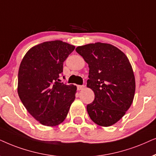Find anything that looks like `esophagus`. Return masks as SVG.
<instances>
[{"mask_svg":"<svg viewBox=\"0 0 156 156\" xmlns=\"http://www.w3.org/2000/svg\"><path fill=\"white\" fill-rule=\"evenodd\" d=\"M85 88V86H80V85H78L77 86V88H78V90H82V89H83Z\"/></svg>","mask_w":156,"mask_h":156,"instance_id":"esophagus-1","label":"esophagus"}]
</instances>
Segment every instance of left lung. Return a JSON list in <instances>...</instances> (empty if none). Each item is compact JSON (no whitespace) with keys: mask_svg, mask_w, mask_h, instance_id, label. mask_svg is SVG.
Listing matches in <instances>:
<instances>
[{"mask_svg":"<svg viewBox=\"0 0 156 156\" xmlns=\"http://www.w3.org/2000/svg\"><path fill=\"white\" fill-rule=\"evenodd\" d=\"M76 51L88 64L87 87L95 94L94 101L87 105L90 119L103 127L113 125L125 115L134 98L136 81L129 60L108 43H90Z\"/></svg>","mask_w":156,"mask_h":156,"instance_id":"left-lung-1","label":"left lung"}]
</instances>
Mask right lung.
Segmentation results:
<instances>
[{
    "label": "right lung",
    "instance_id": "1",
    "mask_svg": "<svg viewBox=\"0 0 156 156\" xmlns=\"http://www.w3.org/2000/svg\"><path fill=\"white\" fill-rule=\"evenodd\" d=\"M74 49L61 41H47L31 48L20 63L18 95L28 113L43 126L63 122L76 98V86L59 79L63 62Z\"/></svg>",
    "mask_w": 156,
    "mask_h": 156
}]
</instances>
